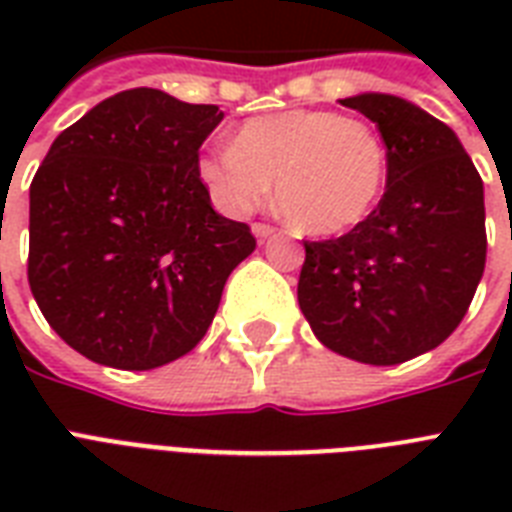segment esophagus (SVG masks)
I'll return each mask as SVG.
<instances>
[{
    "instance_id": "34e87169",
    "label": "esophagus",
    "mask_w": 512,
    "mask_h": 512,
    "mask_svg": "<svg viewBox=\"0 0 512 512\" xmlns=\"http://www.w3.org/2000/svg\"><path fill=\"white\" fill-rule=\"evenodd\" d=\"M252 233H255L260 241H265L268 236H273V233H276V228H273V225H268V223H255V225H252Z\"/></svg>"
}]
</instances>
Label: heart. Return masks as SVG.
I'll return each mask as SVG.
<instances>
[{"label": "heart", "mask_w": 512, "mask_h": 512, "mask_svg": "<svg viewBox=\"0 0 512 512\" xmlns=\"http://www.w3.org/2000/svg\"><path fill=\"white\" fill-rule=\"evenodd\" d=\"M199 177L233 215L260 207L276 180V204L297 231L335 236L374 209L388 154L361 119L297 108L241 124L233 146L201 156Z\"/></svg>", "instance_id": "1"}]
</instances>
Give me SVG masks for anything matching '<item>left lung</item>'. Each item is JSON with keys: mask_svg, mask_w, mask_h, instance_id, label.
<instances>
[{"mask_svg": "<svg viewBox=\"0 0 512 512\" xmlns=\"http://www.w3.org/2000/svg\"><path fill=\"white\" fill-rule=\"evenodd\" d=\"M340 103L377 124L388 183L353 231L305 241L297 303L329 350L393 366L438 348L468 313L486 265L484 183L457 135L409 100Z\"/></svg>", "mask_w": 512, "mask_h": 512, "instance_id": "left-lung-1", "label": "left lung"}]
</instances>
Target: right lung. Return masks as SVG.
Masks as SVG:
<instances>
[{"instance_id": "add662e5", "label": "right lung", "mask_w": 512, "mask_h": 512, "mask_svg": "<svg viewBox=\"0 0 512 512\" xmlns=\"http://www.w3.org/2000/svg\"><path fill=\"white\" fill-rule=\"evenodd\" d=\"M220 122L217 106L135 87L60 132L36 170L28 284L60 340L95 364L146 372L185 356L255 252L199 177Z\"/></svg>"}]
</instances>
